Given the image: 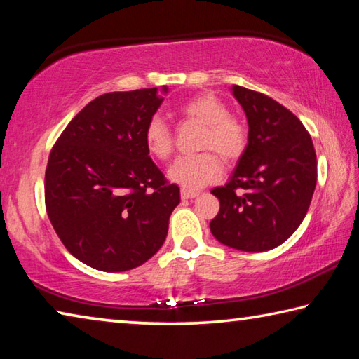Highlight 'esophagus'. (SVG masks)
<instances>
[{"instance_id":"esophagus-1","label":"esophagus","mask_w":359,"mask_h":359,"mask_svg":"<svg viewBox=\"0 0 359 359\" xmlns=\"http://www.w3.org/2000/svg\"><path fill=\"white\" fill-rule=\"evenodd\" d=\"M198 194H199L198 191H190V190H182L180 191L182 199H193V198H196Z\"/></svg>"}]
</instances>
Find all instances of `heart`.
I'll list each match as a JSON object with an SVG mask.
<instances>
[{"label": "heart", "mask_w": 359, "mask_h": 359, "mask_svg": "<svg viewBox=\"0 0 359 359\" xmlns=\"http://www.w3.org/2000/svg\"><path fill=\"white\" fill-rule=\"evenodd\" d=\"M185 118L204 125L199 142L201 150L215 151L223 161L234 163L245 154L248 130L239 117L229 114L228 106L214 93H201L185 101L179 107ZM144 141L151 155L158 160H168L174 150V135L169 125L154 115L145 125ZM222 161L211 151L194 156H182L169 169V179L185 190H199L222 177Z\"/></svg>", "instance_id": "obj_1"}]
</instances>
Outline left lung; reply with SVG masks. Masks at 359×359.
Listing matches in <instances>:
<instances>
[{
  "mask_svg": "<svg viewBox=\"0 0 359 359\" xmlns=\"http://www.w3.org/2000/svg\"><path fill=\"white\" fill-rule=\"evenodd\" d=\"M248 121V145L233 177L210 193L220 210L214 238L242 252H266L299 226L317 185V155L301 120L280 102L233 85Z\"/></svg>",
  "mask_w": 359,
  "mask_h": 359,
  "instance_id": "obj_1",
  "label": "left lung"
}]
</instances>
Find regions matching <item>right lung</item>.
<instances>
[{
	"label": "right lung",
	"instance_id": "right-lung-1",
	"mask_svg": "<svg viewBox=\"0 0 359 359\" xmlns=\"http://www.w3.org/2000/svg\"><path fill=\"white\" fill-rule=\"evenodd\" d=\"M161 102L156 88L101 95L69 121L48 155V220L68 252L93 269H135L166 239L180 190L144 141Z\"/></svg>",
	"mask_w": 359,
	"mask_h": 359
}]
</instances>
